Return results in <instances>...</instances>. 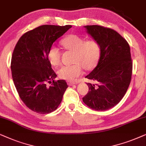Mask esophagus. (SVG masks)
<instances>
[{
  "label": "esophagus",
  "instance_id": "1",
  "mask_svg": "<svg viewBox=\"0 0 146 146\" xmlns=\"http://www.w3.org/2000/svg\"><path fill=\"white\" fill-rule=\"evenodd\" d=\"M67 83H68V85H70V86H71V85L76 84V83H77V82H75V81H67Z\"/></svg>",
  "mask_w": 146,
  "mask_h": 146
}]
</instances>
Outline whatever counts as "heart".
<instances>
[{
	"mask_svg": "<svg viewBox=\"0 0 146 146\" xmlns=\"http://www.w3.org/2000/svg\"><path fill=\"white\" fill-rule=\"evenodd\" d=\"M63 47L73 51V62L71 65H63L58 70L57 73L61 79L67 81H73L83 73V67L90 71L98 65L101 54V47L99 42L94 39L85 40L84 38L71 35L66 36L61 41ZM50 63L53 66H58L61 63V53L59 48L52 46L47 54Z\"/></svg>",
	"mask_w": 146,
	"mask_h": 146,
	"instance_id": "1",
	"label": "heart"
}]
</instances>
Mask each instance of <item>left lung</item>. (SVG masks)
<instances>
[{
  "label": "left lung",
  "mask_w": 146,
  "mask_h": 146,
  "mask_svg": "<svg viewBox=\"0 0 146 146\" xmlns=\"http://www.w3.org/2000/svg\"><path fill=\"white\" fill-rule=\"evenodd\" d=\"M101 47L98 65L86 77L89 91L83 98L87 106L96 111L113 108L125 96L131 82L132 60L129 44L117 31L100 25L84 27Z\"/></svg>",
  "instance_id": "1"
}]
</instances>
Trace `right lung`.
<instances>
[{
  "instance_id": "1",
  "label": "right lung",
  "mask_w": 146,
  "mask_h": 146,
  "mask_svg": "<svg viewBox=\"0 0 146 146\" xmlns=\"http://www.w3.org/2000/svg\"><path fill=\"white\" fill-rule=\"evenodd\" d=\"M71 27L45 25L36 27L21 36L13 50L11 68L15 87L27 108L38 113L57 110L68 87L65 80L54 81L57 75L47 54L53 42ZM46 82L52 84L47 86Z\"/></svg>"
}]
</instances>
